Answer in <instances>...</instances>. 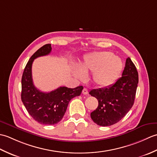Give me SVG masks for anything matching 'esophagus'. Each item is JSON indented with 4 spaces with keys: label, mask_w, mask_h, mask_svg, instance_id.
<instances>
[{
    "label": "esophagus",
    "mask_w": 157,
    "mask_h": 157,
    "mask_svg": "<svg viewBox=\"0 0 157 157\" xmlns=\"http://www.w3.org/2000/svg\"><path fill=\"white\" fill-rule=\"evenodd\" d=\"M88 93V91L87 89H86V88L83 89V90H82V94H87Z\"/></svg>",
    "instance_id": "1"
}]
</instances>
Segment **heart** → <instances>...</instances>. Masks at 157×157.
<instances>
[{
	"instance_id": "b5f03b06",
	"label": "heart",
	"mask_w": 157,
	"mask_h": 157,
	"mask_svg": "<svg viewBox=\"0 0 157 157\" xmlns=\"http://www.w3.org/2000/svg\"><path fill=\"white\" fill-rule=\"evenodd\" d=\"M123 63L109 51L95 52L84 56L80 69H75L73 74L78 79H84L85 75L93 73L92 79L95 84L106 87L113 84L121 73Z\"/></svg>"
}]
</instances>
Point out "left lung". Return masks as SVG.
<instances>
[{
	"instance_id": "8db88e82",
	"label": "left lung",
	"mask_w": 157,
	"mask_h": 157,
	"mask_svg": "<svg viewBox=\"0 0 157 157\" xmlns=\"http://www.w3.org/2000/svg\"><path fill=\"white\" fill-rule=\"evenodd\" d=\"M138 84V73L128 57L122 77L114 84L89 92L98 101V107L90 114L93 121L101 126H110L124 117L134 105Z\"/></svg>"
}]
</instances>
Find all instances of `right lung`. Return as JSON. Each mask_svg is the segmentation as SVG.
Here are the masks:
<instances>
[{
	"label": "right lung",
	"instance_id": "1",
	"mask_svg": "<svg viewBox=\"0 0 157 157\" xmlns=\"http://www.w3.org/2000/svg\"><path fill=\"white\" fill-rule=\"evenodd\" d=\"M51 44L39 48L28 61L21 78V101L29 114L40 124L52 125L58 123L64 116L69 101L81 94L83 86L69 88L62 86L50 92H42L33 83L32 66L34 59L48 55L51 52Z\"/></svg>",
	"mask_w": 157,
	"mask_h": 157
}]
</instances>
